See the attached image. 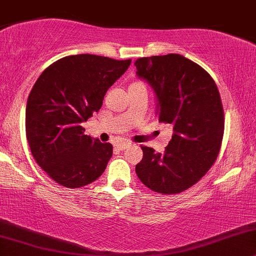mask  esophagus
<instances>
[{"mask_svg":"<svg viewBox=\"0 0 256 256\" xmlns=\"http://www.w3.org/2000/svg\"><path fill=\"white\" fill-rule=\"evenodd\" d=\"M130 144H129V142H121V144H116V147H118L120 150H127V148L130 147Z\"/></svg>","mask_w":256,"mask_h":256,"instance_id":"1","label":"esophagus"}]
</instances>
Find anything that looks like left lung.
<instances>
[{"label":"left lung","mask_w":256,"mask_h":256,"mask_svg":"<svg viewBox=\"0 0 256 256\" xmlns=\"http://www.w3.org/2000/svg\"><path fill=\"white\" fill-rule=\"evenodd\" d=\"M134 65L154 91L159 121L173 127L164 154L141 147L135 172L150 190L179 194L200 180L218 156L224 132L218 89L203 68L176 53L138 58Z\"/></svg>","instance_id":"1"}]
</instances>
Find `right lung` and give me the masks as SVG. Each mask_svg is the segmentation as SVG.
<instances>
[{"instance_id":"add662e5","label":"right lung","mask_w":256,"mask_h":256,"mask_svg":"<svg viewBox=\"0 0 256 256\" xmlns=\"http://www.w3.org/2000/svg\"><path fill=\"white\" fill-rule=\"evenodd\" d=\"M132 60L76 54L50 65L34 84L26 106V135L41 168L65 188L96 180L112 156V146L84 134L104 94Z\"/></svg>"}]
</instances>
